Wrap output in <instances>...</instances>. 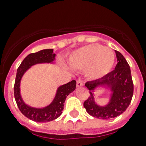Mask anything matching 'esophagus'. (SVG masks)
Here are the masks:
<instances>
[{
  "instance_id": "1",
  "label": "esophagus",
  "mask_w": 146,
  "mask_h": 146,
  "mask_svg": "<svg viewBox=\"0 0 146 146\" xmlns=\"http://www.w3.org/2000/svg\"><path fill=\"white\" fill-rule=\"evenodd\" d=\"M76 86H77L78 88H80V87L83 86V83H82V80H77V82H76Z\"/></svg>"
}]
</instances>
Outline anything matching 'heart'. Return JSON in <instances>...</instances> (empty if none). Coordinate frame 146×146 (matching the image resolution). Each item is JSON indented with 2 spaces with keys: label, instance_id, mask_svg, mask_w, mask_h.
I'll return each instance as SVG.
<instances>
[{
  "label": "heart",
  "instance_id": "obj_1",
  "mask_svg": "<svg viewBox=\"0 0 146 146\" xmlns=\"http://www.w3.org/2000/svg\"><path fill=\"white\" fill-rule=\"evenodd\" d=\"M115 60V54L111 49L93 44L73 51L69 57L68 64L71 68L86 70L87 77L96 80L111 73Z\"/></svg>",
  "mask_w": 146,
  "mask_h": 146
}]
</instances>
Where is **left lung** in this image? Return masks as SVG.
I'll return each mask as SVG.
<instances>
[{"mask_svg":"<svg viewBox=\"0 0 146 146\" xmlns=\"http://www.w3.org/2000/svg\"><path fill=\"white\" fill-rule=\"evenodd\" d=\"M117 64L112 72L101 80L87 82L85 86L90 96L84 102V108L92 117L101 119H111L120 115L129 107L133 95V83L129 64L122 54L115 50ZM102 87L111 91L109 103L99 106L94 101V92Z\"/></svg>","mask_w":146,"mask_h":146,"instance_id":"8db88e82","label":"left lung"}]
</instances>
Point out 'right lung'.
Segmentation results:
<instances>
[{
	"label": "right lung",
	"mask_w": 146,
	"mask_h": 146,
	"mask_svg": "<svg viewBox=\"0 0 146 146\" xmlns=\"http://www.w3.org/2000/svg\"><path fill=\"white\" fill-rule=\"evenodd\" d=\"M56 54L53 49H44L33 53L26 57L17 69L14 84V97L19 111L26 117L35 122H49L59 117L64 110L66 96L76 89V82L72 80L66 84L62 85L57 89L54 98L48 106L36 108L29 106L23 102L20 94V82L24 73L32 66L38 64H53Z\"/></svg>",
	"instance_id": "1"
}]
</instances>
